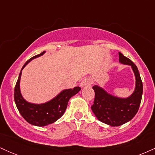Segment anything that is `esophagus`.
I'll return each instance as SVG.
<instances>
[{
  "mask_svg": "<svg viewBox=\"0 0 155 155\" xmlns=\"http://www.w3.org/2000/svg\"><path fill=\"white\" fill-rule=\"evenodd\" d=\"M92 84V80L90 78L87 77L83 79V81L81 83V87H89Z\"/></svg>",
  "mask_w": 155,
  "mask_h": 155,
  "instance_id": "1",
  "label": "esophagus"
}]
</instances>
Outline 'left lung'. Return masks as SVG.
<instances>
[{
	"instance_id": "obj_1",
	"label": "left lung",
	"mask_w": 155,
	"mask_h": 155,
	"mask_svg": "<svg viewBox=\"0 0 155 155\" xmlns=\"http://www.w3.org/2000/svg\"><path fill=\"white\" fill-rule=\"evenodd\" d=\"M119 62L130 65L136 77L135 90L129 97H116L98 85L92 87L95 100L92 111L99 121L112 127L122 125L132 120L138 111L143 94V84L136 65L121 52H119Z\"/></svg>"
}]
</instances>
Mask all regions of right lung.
Returning a JSON list of instances; mask_svg holds the SVG:
<instances>
[{"instance_id": "add662e5", "label": "right lung", "mask_w": 155, "mask_h": 155, "mask_svg": "<svg viewBox=\"0 0 155 155\" xmlns=\"http://www.w3.org/2000/svg\"><path fill=\"white\" fill-rule=\"evenodd\" d=\"M46 51H44L41 54L35 55L25 63L19 73L15 88V94H14L16 106L22 117L28 123L38 127H44L60 119L65 113L68 103L71 97L77 94L81 90L79 87L64 90L51 100L41 104H32L23 98L20 91V85H19L22 71L32 60L41 56Z\"/></svg>"}]
</instances>
